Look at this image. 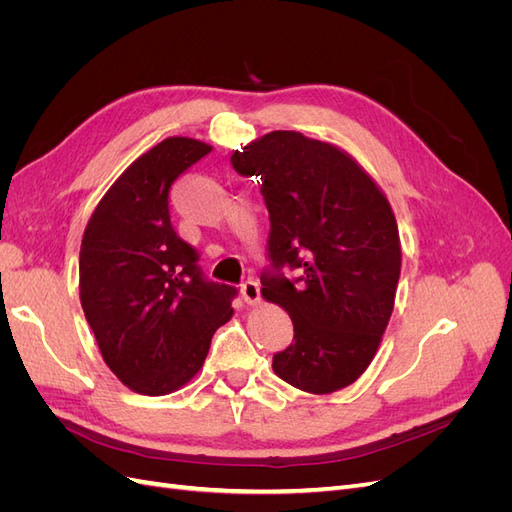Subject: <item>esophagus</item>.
I'll return each mask as SVG.
<instances>
[{
  "mask_svg": "<svg viewBox=\"0 0 512 512\" xmlns=\"http://www.w3.org/2000/svg\"><path fill=\"white\" fill-rule=\"evenodd\" d=\"M241 297H243V301H245L247 305L260 303V286H258V282L245 280V282L241 284Z\"/></svg>",
  "mask_w": 512,
  "mask_h": 512,
  "instance_id": "1",
  "label": "esophagus"
}]
</instances>
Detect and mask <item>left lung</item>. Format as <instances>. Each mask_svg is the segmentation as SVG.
Listing matches in <instances>:
<instances>
[{
	"label": "left lung",
	"instance_id": "8db88e82",
	"mask_svg": "<svg viewBox=\"0 0 512 512\" xmlns=\"http://www.w3.org/2000/svg\"><path fill=\"white\" fill-rule=\"evenodd\" d=\"M230 162L262 181L271 267L260 292L294 324L273 371L314 395L344 389L374 359L393 314L401 245L389 200L344 149L301 132H269ZM284 268L302 275L290 281Z\"/></svg>",
	"mask_w": 512,
	"mask_h": 512
}]
</instances>
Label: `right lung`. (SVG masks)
Here are the masks:
<instances>
[{
  "mask_svg": "<svg viewBox=\"0 0 512 512\" xmlns=\"http://www.w3.org/2000/svg\"><path fill=\"white\" fill-rule=\"evenodd\" d=\"M209 145L170 136L134 160L87 222L81 305L104 363L141 395H168L203 367L235 286L211 282L170 224L168 194Z\"/></svg>",
  "mask_w": 512,
  "mask_h": 512,
  "instance_id": "obj_1",
  "label": "right lung"
}]
</instances>
